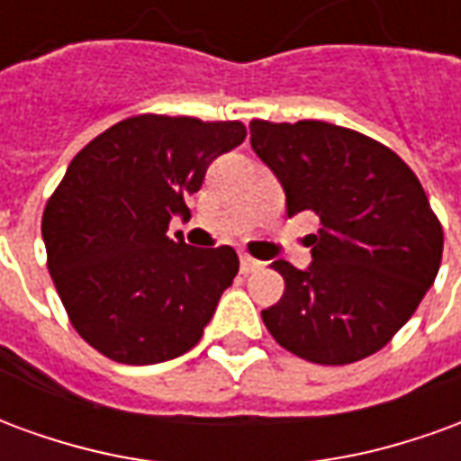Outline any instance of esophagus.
Listing matches in <instances>:
<instances>
[{"mask_svg": "<svg viewBox=\"0 0 461 461\" xmlns=\"http://www.w3.org/2000/svg\"><path fill=\"white\" fill-rule=\"evenodd\" d=\"M240 264H241V274H251V271L261 269V261L249 257V254H240Z\"/></svg>", "mask_w": 461, "mask_h": 461, "instance_id": "esophagus-1", "label": "esophagus"}]
</instances>
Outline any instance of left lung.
Masks as SVG:
<instances>
[{
    "mask_svg": "<svg viewBox=\"0 0 461 461\" xmlns=\"http://www.w3.org/2000/svg\"><path fill=\"white\" fill-rule=\"evenodd\" d=\"M251 150L286 192L289 217L319 214L309 269L276 259L286 289L261 319L279 346L346 366L387 346L435 284L442 224L415 172L383 142L323 121H251Z\"/></svg>",
    "mask_w": 461,
    "mask_h": 461,
    "instance_id": "1",
    "label": "left lung"
}]
</instances>
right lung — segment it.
I'll return each instance as SVG.
<instances>
[{
  "label": "right lung",
  "instance_id": "obj_1",
  "mask_svg": "<svg viewBox=\"0 0 461 461\" xmlns=\"http://www.w3.org/2000/svg\"><path fill=\"white\" fill-rule=\"evenodd\" d=\"M240 121L135 115L76 155L46 202L49 274L78 336L125 366L187 353L240 271L231 247L197 249L167 237L187 217L214 158L241 145Z\"/></svg>",
  "mask_w": 461,
  "mask_h": 461
}]
</instances>
